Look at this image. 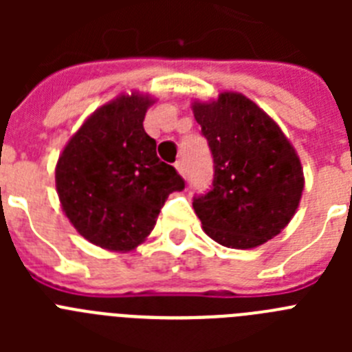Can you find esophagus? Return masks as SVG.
I'll return each instance as SVG.
<instances>
[{"label":"esophagus","instance_id":"obj_1","mask_svg":"<svg viewBox=\"0 0 352 352\" xmlns=\"http://www.w3.org/2000/svg\"><path fill=\"white\" fill-rule=\"evenodd\" d=\"M174 167H176V170H178V173L182 174L183 178H185V176H186V167H185V162H183V160H178V162H176V164H174Z\"/></svg>","mask_w":352,"mask_h":352}]
</instances>
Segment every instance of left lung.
Masks as SVG:
<instances>
[{"mask_svg": "<svg viewBox=\"0 0 352 352\" xmlns=\"http://www.w3.org/2000/svg\"><path fill=\"white\" fill-rule=\"evenodd\" d=\"M214 164L213 188L194 199L211 239L227 248H256L280 234L305 186L296 149L275 120L241 93L192 104Z\"/></svg>", "mask_w": 352, "mask_h": 352, "instance_id": "1", "label": "left lung"}]
</instances>
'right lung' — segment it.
<instances>
[{"label":"right lung","instance_id":"obj_1","mask_svg":"<svg viewBox=\"0 0 352 352\" xmlns=\"http://www.w3.org/2000/svg\"><path fill=\"white\" fill-rule=\"evenodd\" d=\"M153 96L133 91L98 107L56 164L61 210L80 236L105 250L139 247L153 231L169 194L185 188L144 132Z\"/></svg>","mask_w":352,"mask_h":352}]
</instances>
